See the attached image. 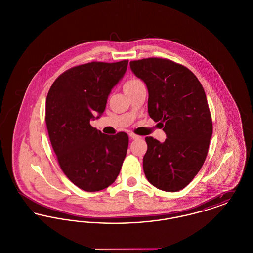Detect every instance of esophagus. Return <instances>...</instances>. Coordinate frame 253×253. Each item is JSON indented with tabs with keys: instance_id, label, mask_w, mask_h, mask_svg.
Here are the masks:
<instances>
[{
	"instance_id": "obj_1",
	"label": "esophagus",
	"mask_w": 253,
	"mask_h": 253,
	"mask_svg": "<svg viewBox=\"0 0 253 253\" xmlns=\"http://www.w3.org/2000/svg\"><path fill=\"white\" fill-rule=\"evenodd\" d=\"M129 135H130V137L132 138V139H138V138L141 137V136H139V135H137V134H135V133H133V132H130Z\"/></svg>"
}]
</instances>
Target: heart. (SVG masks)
I'll list each match as a JSON object with an SVG mask.
<instances>
[{"label":"heart","mask_w":253,"mask_h":253,"mask_svg":"<svg viewBox=\"0 0 253 253\" xmlns=\"http://www.w3.org/2000/svg\"><path fill=\"white\" fill-rule=\"evenodd\" d=\"M139 84H141L140 80H138V79H131V80H129L125 84L124 87H132V86H135V85Z\"/></svg>","instance_id":"b5f03b06"}]
</instances>
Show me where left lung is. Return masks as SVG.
<instances>
[{
  "instance_id": "left-lung-1",
  "label": "left lung",
  "mask_w": 253,
  "mask_h": 253,
  "mask_svg": "<svg viewBox=\"0 0 253 253\" xmlns=\"http://www.w3.org/2000/svg\"><path fill=\"white\" fill-rule=\"evenodd\" d=\"M130 67L147 85L149 116L167 135L162 143L145 138V175L161 191L178 192L202 168L212 134L203 86L190 69L168 59L132 60Z\"/></svg>"
}]
</instances>
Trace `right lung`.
Masks as SVG:
<instances>
[{"label":"right lung","mask_w":253,"mask_h":253,"mask_svg":"<svg viewBox=\"0 0 253 253\" xmlns=\"http://www.w3.org/2000/svg\"><path fill=\"white\" fill-rule=\"evenodd\" d=\"M128 60L92 61L60 75L49 89L45 122L60 169L85 192L106 189L117 179L126 157V132L104 134L91 126L104 112L109 94L126 72Z\"/></svg>","instance_id":"add662e5"}]
</instances>
